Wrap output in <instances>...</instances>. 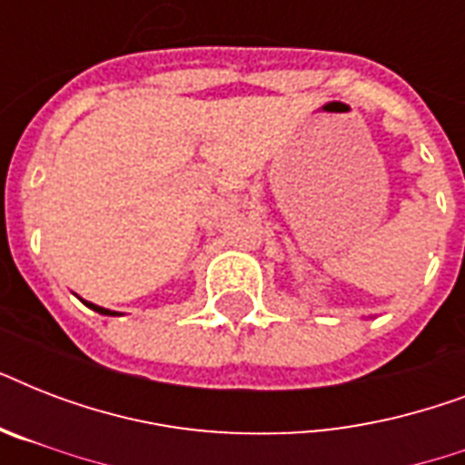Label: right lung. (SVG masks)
I'll return each instance as SVG.
<instances>
[{
	"mask_svg": "<svg viewBox=\"0 0 465 465\" xmlns=\"http://www.w3.org/2000/svg\"><path fill=\"white\" fill-rule=\"evenodd\" d=\"M82 302H84V299H82ZM84 304L89 306V309L98 311V313H104V316H115V311H108V309H104V306H96V304H91V302H84Z\"/></svg>",
	"mask_w": 465,
	"mask_h": 465,
	"instance_id": "obj_1",
	"label": "right lung"
}]
</instances>
